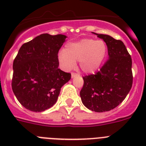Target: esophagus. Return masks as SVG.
I'll use <instances>...</instances> for the list:
<instances>
[{"label":"esophagus","mask_w":146,"mask_h":146,"mask_svg":"<svg viewBox=\"0 0 146 146\" xmlns=\"http://www.w3.org/2000/svg\"><path fill=\"white\" fill-rule=\"evenodd\" d=\"M78 76V74H77V73H71V77H72V78H74V77Z\"/></svg>","instance_id":"1"}]
</instances>
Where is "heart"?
<instances>
[{
	"mask_svg": "<svg viewBox=\"0 0 146 146\" xmlns=\"http://www.w3.org/2000/svg\"><path fill=\"white\" fill-rule=\"evenodd\" d=\"M108 53V46L103 40H95L90 38L68 43L64 51L59 54L61 65L66 70L73 69L76 62L86 73H93L101 68Z\"/></svg>",
	"mask_w": 146,
	"mask_h": 146,
	"instance_id": "heart-1",
	"label": "heart"
}]
</instances>
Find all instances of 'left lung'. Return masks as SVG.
Instances as JSON below:
<instances>
[{
    "label": "left lung",
    "instance_id": "1",
    "mask_svg": "<svg viewBox=\"0 0 146 146\" xmlns=\"http://www.w3.org/2000/svg\"><path fill=\"white\" fill-rule=\"evenodd\" d=\"M93 33L108 46L109 59L100 71L83 77L80 91L83 104L96 112L110 111L118 106L132 86L131 56L121 40L110 35Z\"/></svg>",
    "mask_w": 146,
    "mask_h": 146
}]
</instances>
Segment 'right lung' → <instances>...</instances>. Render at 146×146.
Returning <instances> with one entry per match:
<instances>
[{
	"label": "right lung",
	"mask_w": 146,
	"mask_h": 146,
	"mask_svg": "<svg viewBox=\"0 0 146 146\" xmlns=\"http://www.w3.org/2000/svg\"><path fill=\"white\" fill-rule=\"evenodd\" d=\"M67 36L42 34L20 47L13 62L12 87L23 106L40 112L54 106L71 74L59 68L58 53Z\"/></svg>",
	"instance_id": "add662e5"
}]
</instances>
